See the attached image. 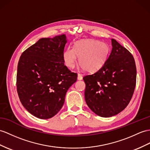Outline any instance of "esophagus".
Listing matches in <instances>:
<instances>
[{
    "mask_svg": "<svg viewBox=\"0 0 150 150\" xmlns=\"http://www.w3.org/2000/svg\"><path fill=\"white\" fill-rule=\"evenodd\" d=\"M78 80H82L83 79V76L81 74H78Z\"/></svg>",
    "mask_w": 150,
    "mask_h": 150,
    "instance_id": "1",
    "label": "esophagus"
}]
</instances>
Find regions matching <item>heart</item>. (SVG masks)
I'll return each mask as SVG.
<instances>
[{"mask_svg": "<svg viewBox=\"0 0 150 150\" xmlns=\"http://www.w3.org/2000/svg\"><path fill=\"white\" fill-rule=\"evenodd\" d=\"M109 47L108 44L92 39H86L76 42L74 48L68 47L63 53L65 65L72 69L77 62L84 70L94 72L100 69L108 57Z\"/></svg>", "mask_w": 150, "mask_h": 150, "instance_id": "obj_1", "label": "heart"}]
</instances>
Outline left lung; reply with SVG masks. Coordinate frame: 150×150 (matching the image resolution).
Returning <instances> with one entry per match:
<instances>
[{"instance_id": "left-lung-1", "label": "left lung", "mask_w": 150, "mask_h": 150, "mask_svg": "<svg viewBox=\"0 0 150 150\" xmlns=\"http://www.w3.org/2000/svg\"><path fill=\"white\" fill-rule=\"evenodd\" d=\"M112 50L102 67L83 77L86 104L101 117L122 111L132 98L136 83V67L129 51L114 39Z\"/></svg>"}]
</instances>
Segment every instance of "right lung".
<instances>
[{"label":"right lung","instance_id":"obj_1","mask_svg":"<svg viewBox=\"0 0 150 150\" xmlns=\"http://www.w3.org/2000/svg\"><path fill=\"white\" fill-rule=\"evenodd\" d=\"M65 34L42 38L23 52L18 64L16 87L23 107L40 119H49L62 108L77 74L64 65Z\"/></svg>","mask_w":150,"mask_h":150}]
</instances>
